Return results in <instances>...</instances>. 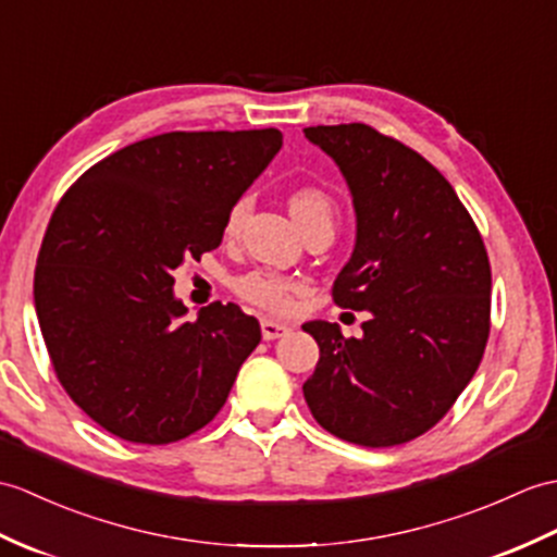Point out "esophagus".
Masks as SVG:
<instances>
[{
    "label": "esophagus",
    "mask_w": 557,
    "mask_h": 557,
    "mask_svg": "<svg viewBox=\"0 0 557 557\" xmlns=\"http://www.w3.org/2000/svg\"><path fill=\"white\" fill-rule=\"evenodd\" d=\"M292 327L287 325V322H275V320H268L263 318L261 320V332H263V339L265 342H273V339H280L287 334Z\"/></svg>",
    "instance_id": "obj_1"
}]
</instances>
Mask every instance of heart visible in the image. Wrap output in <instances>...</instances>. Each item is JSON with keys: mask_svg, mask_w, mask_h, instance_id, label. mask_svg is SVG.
<instances>
[{"mask_svg": "<svg viewBox=\"0 0 557 557\" xmlns=\"http://www.w3.org/2000/svg\"><path fill=\"white\" fill-rule=\"evenodd\" d=\"M289 211L299 227H306L313 220H334V201L325 191L318 187H299L292 191L289 197ZM249 213V199H239L232 203L225 218V235H235L242 227L244 218ZM237 292L242 299L249 304L273 310V313H284L292 308L294 294L299 292V284L289 277H282L277 273H268V270H253V273L237 280Z\"/></svg>", "mask_w": 557, "mask_h": 557, "instance_id": "obj_1", "label": "heart"}]
</instances>
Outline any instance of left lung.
<instances>
[{
    "label": "left lung",
    "instance_id": "left-lung-1",
    "mask_svg": "<svg viewBox=\"0 0 557 557\" xmlns=\"http://www.w3.org/2000/svg\"><path fill=\"white\" fill-rule=\"evenodd\" d=\"M304 133L339 165L356 209V247L334 280V304L370 313L360 339L334 322H306L320 346L306 404L344 442L406 444L446 416L482 363L484 242L448 180L398 139L363 123Z\"/></svg>",
    "mask_w": 557,
    "mask_h": 557
}]
</instances>
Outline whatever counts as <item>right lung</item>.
I'll return each instance as SVG.
<instances>
[{"mask_svg": "<svg viewBox=\"0 0 557 557\" xmlns=\"http://www.w3.org/2000/svg\"><path fill=\"white\" fill-rule=\"evenodd\" d=\"M280 147L275 127L163 133L95 163L51 213L37 320L61 386L113 436L173 444L225 406L261 325L220 301L187 320L173 270L220 247Z\"/></svg>", "mask_w": 557, "mask_h": 557, "instance_id": "obj_1", "label": "right lung"}]
</instances>
